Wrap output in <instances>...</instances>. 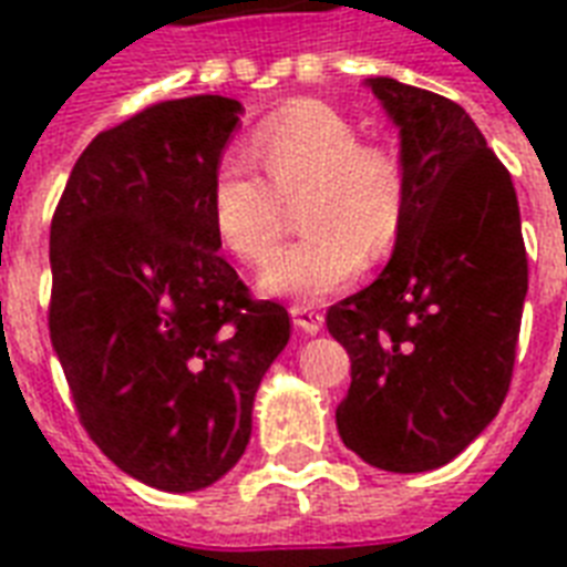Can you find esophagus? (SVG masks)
Wrapping results in <instances>:
<instances>
[{
	"label": "esophagus",
	"mask_w": 567,
	"mask_h": 567,
	"mask_svg": "<svg viewBox=\"0 0 567 567\" xmlns=\"http://www.w3.org/2000/svg\"><path fill=\"white\" fill-rule=\"evenodd\" d=\"M292 312V321H296V328H301L305 333H319L324 328V316L312 305H292L289 307Z\"/></svg>",
	"instance_id": "esophagus-1"
}]
</instances>
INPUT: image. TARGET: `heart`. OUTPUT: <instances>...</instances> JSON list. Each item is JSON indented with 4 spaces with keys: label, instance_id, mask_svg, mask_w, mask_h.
I'll return each mask as SVG.
<instances>
[{
    "label": "heart",
    "instance_id": "heart-1",
    "mask_svg": "<svg viewBox=\"0 0 567 567\" xmlns=\"http://www.w3.org/2000/svg\"><path fill=\"white\" fill-rule=\"evenodd\" d=\"M251 157L219 163L210 187L213 228L243 262H262L287 230V202L301 195L305 239L260 271L266 296L319 298L351 287L365 262L392 251L406 210V178L389 148L360 143L351 122L321 102H292L251 134Z\"/></svg>",
    "mask_w": 567,
    "mask_h": 567
}]
</instances>
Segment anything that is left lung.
<instances>
[{
	"label": "left lung",
	"mask_w": 567,
	"mask_h": 567,
	"mask_svg": "<svg viewBox=\"0 0 567 567\" xmlns=\"http://www.w3.org/2000/svg\"><path fill=\"white\" fill-rule=\"evenodd\" d=\"M401 137L406 210L378 280L328 310L351 357L339 436L395 474L451 463L513 380L527 251L513 178L468 113L395 79H365Z\"/></svg>",
	"instance_id": "left-lung-1"
}]
</instances>
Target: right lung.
<instances>
[{
  "mask_svg": "<svg viewBox=\"0 0 567 567\" xmlns=\"http://www.w3.org/2000/svg\"><path fill=\"white\" fill-rule=\"evenodd\" d=\"M243 104L161 102L102 131L52 219L49 333L90 439L161 492L225 477L289 316L219 257L210 187Z\"/></svg>",
  "mask_w": 567,
  "mask_h": 567,
  "instance_id": "1",
  "label": "right lung"
}]
</instances>
